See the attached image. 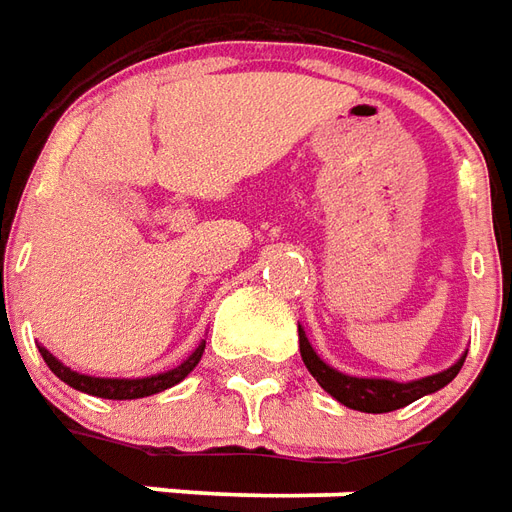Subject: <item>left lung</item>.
<instances>
[{
  "mask_svg": "<svg viewBox=\"0 0 512 512\" xmlns=\"http://www.w3.org/2000/svg\"><path fill=\"white\" fill-rule=\"evenodd\" d=\"M299 352H302V360H305L307 371L316 377V382L324 388V391L335 396L341 405L352 407V410H360V413H391V410H399V407L416 402L427 393L441 391L443 385L455 380L457 371L463 368L466 357H460L455 366L446 368L441 374H432V377H424V380L413 382H393V380H366V377H349V374H341L330 368L321 357L313 352V346L305 338V332L299 330Z\"/></svg>",
  "mask_w": 512,
  "mask_h": 512,
  "instance_id": "left-lung-1",
  "label": "left lung"
}]
</instances>
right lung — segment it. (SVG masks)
Masks as SVG:
<instances>
[{"mask_svg": "<svg viewBox=\"0 0 512 512\" xmlns=\"http://www.w3.org/2000/svg\"><path fill=\"white\" fill-rule=\"evenodd\" d=\"M41 349V355H44V363L52 371H55L60 380L71 385V388H77L82 393H91V396H99V399H141V396H152V393H160L171 388V385H177L182 382L191 371L196 368V363L202 360V352H205V343L196 349L194 355L188 357L185 363H180L177 368H171L166 374H155V377H144V380H102V377H88V374H77V371H71L66 368L57 357H52L46 352L44 346H38Z\"/></svg>", "mask_w": 512, "mask_h": 512, "instance_id": "1", "label": "right lung"}]
</instances>
